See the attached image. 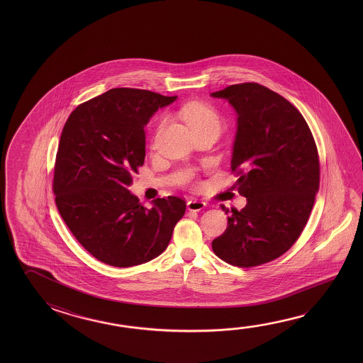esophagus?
I'll return each mask as SVG.
<instances>
[{"label": "esophagus", "instance_id": "1", "mask_svg": "<svg viewBox=\"0 0 363 363\" xmlns=\"http://www.w3.org/2000/svg\"><path fill=\"white\" fill-rule=\"evenodd\" d=\"M206 208V203L196 199H192L190 201L187 202V208L190 211H201L202 208Z\"/></svg>", "mask_w": 363, "mask_h": 363}]
</instances>
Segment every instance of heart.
Wrapping results in <instances>:
<instances>
[{"label":"heart","mask_w":363,"mask_h":363,"mask_svg":"<svg viewBox=\"0 0 363 363\" xmlns=\"http://www.w3.org/2000/svg\"><path fill=\"white\" fill-rule=\"evenodd\" d=\"M181 115L194 133L208 129L219 131L221 124L219 113L208 104L192 102L182 108Z\"/></svg>","instance_id":"b5f03b06"}]
</instances>
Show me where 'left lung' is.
I'll return each mask as SVG.
<instances>
[{"mask_svg": "<svg viewBox=\"0 0 363 363\" xmlns=\"http://www.w3.org/2000/svg\"><path fill=\"white\" fill-rule=\"evenodd\" d=\"M211 96L238 115L232 171L247 199L211 245L226 263L255 267L282 256L306 225L320 182L318 149L300 111L267 87L232 84Z\"/></svg>", "mask_w": 363, "mask_h": 363, "instance_id": "8db88e82", "label": "left lung"}]
</instances>
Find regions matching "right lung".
Masks as SVG:
<instances>
[{"instance_id": "add662e5", "label": "right lung", "mask_w": 363, "mask_h": 363, "mask_svg": "<svg viewBox=\"0 0 363 363\" xmlns=\"http://www.w3.org/2000/svg\"><path fill=\"white\" fill-rule=\"evenodd\" d=\"M177 96L113 89L72 111L60 135L53 191L72 234L99 261L131 267L164 252L186 211L176 196L144 208L128 187L144 164V126Z\"/></svg>"}]
</instances>
